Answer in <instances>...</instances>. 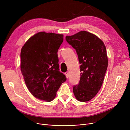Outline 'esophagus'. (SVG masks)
Instances as JSON below:
<instances>
[{
    "label": "esophagus",
    "mask_w": 130,
    "mask_h": 130,
    "mask_svg": "<svg viewBox=\"0 0 130 130\" xmlns=\"http://www.w3.org/2000/svg\"><path fill=\"white\" fill-rule=\"evenodd\" d=\"M65 75H66V78H68L69 77V73L68 72H66L65 73Z\"/></svg>",
    "instance_id": "34e87169"
}]
</instances>
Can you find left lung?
<instances>
[{"instance_id":"1","label":"left lung","mask_w":130,"mask_h":130,"mask_svg":"<svg viewBox=\"0 0 130 130\" xmlns=\"http://www.w3.org/2000/svg\"><path fill=\"white\" fill-rule=\"evenodd\" d=\"M66 40L76 50L80 64V79L74 86L73 92L80 102H88L100 91L108 66V57L104 42L96 35L80 31Z\"/></svg>"}]
</instances>
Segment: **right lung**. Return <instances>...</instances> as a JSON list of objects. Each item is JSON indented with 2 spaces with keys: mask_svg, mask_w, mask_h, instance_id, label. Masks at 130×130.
I'll list each match as a JSON object with an SVG mask.
<instances>
[{
  "mask_svg": "<svg viewBox=\"0 0 130 130\" xmlns=\"http://www.w3.org/2000/svg\"><path fill=\"white\" fill-rule=\"evenodd\" d=\"M63 35L39 32L31 37L21 51V70L25 84L36 98L51 102L66 80L60 72L57 51Z\"/></svg>",
  "mask_w": 130,
  "mask_h": 130,
  "instance_id": "obj_1",
  "label": "right lung"
}]
</instances>
